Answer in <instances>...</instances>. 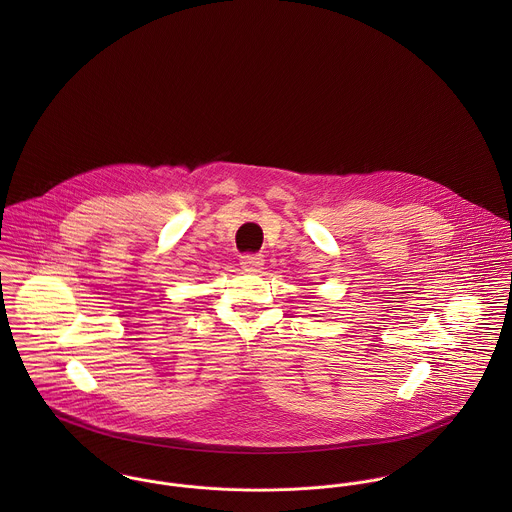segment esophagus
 Masks as SVG:
<instances>
[{
	"label": "esophagus",
	"mask_w": 512,
	"mask_h": 512,
	"mask_svg": "<svg viewBox=\"0 0 512 512\" xmlns=\"http://www.w3.org/2000/svg\"><path fill=\"white\" fill-rule=\"evenodd\" d=\"M240 266L246 270V272H258L262 270L264 266V256L262 254H244L240 258Z\"/></svg>",
	"instance_id": "obj_1"
}]
</instances>
